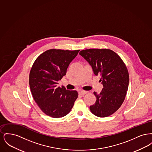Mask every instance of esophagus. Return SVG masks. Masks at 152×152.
<instances>
[{
	"label": "esophagus",
	"mask_w": 152,
	"mask_h": 152,
	"mask_svg": "<svg viewBox=\"0 0 152 152\" xmlns=\"http://www.w3.org/2000/svg\"><path fill=\"white\" fill-rule=\"evenodd\" d=\"M87 91H81L79 92V94L80 95H84V94H87Z\"/></svg>",
	"instance_id": "obj_1"
}]
</instances>
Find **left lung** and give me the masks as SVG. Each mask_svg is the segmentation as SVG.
<instances>
[{
    "instance_id": "8db88e82",
    "label": "left lung",
    "mask_w": 152,
    "mask_h": 152,
    "mask_svg": "<svg viewBox=\"0 0 152 152\" xmlns=\"http://www.w3.org/2000/svg\"><path fill=\"white\" fill-rule=\"evenodd\" d=\"M80 55L91 65L95 75H100L103 88L97 94L91 112L99 117L110 116L120 108L128 89L129 76L123 60L116 52L109 49H88Z\"/></svg>"
}]
</instances>
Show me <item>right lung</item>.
Here are the masks:
<instances>
[{
    "label": "right lung",
    "instance_id": "obj_1",
    "mask_svg": "<svg viewBox=\"0 0 152 152\" xmlns=\"http://www.w3.org/2000/svg\"><path fill=\"white\" fill-rule=\"evenodd\" d=\"M80 50L51 49L40 55L31 69L29 84L34 99L44 113L53 118L68 115L78 97L76 91L58 87Z\"/></svg>",
    "mask_w": 152,
    "mask_h": 152
}]
</instances>
